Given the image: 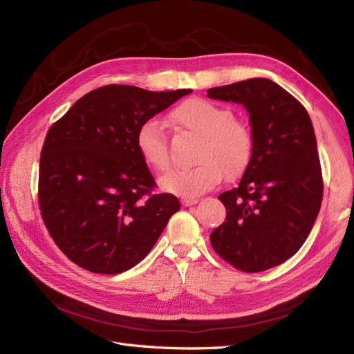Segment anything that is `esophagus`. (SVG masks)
Segmentation results:
<instances>
[{
    "label": "esophagus",
    "instance_id": "esophagus-1",
    "mask_svg": "<svg viewBox=\"0 0 354 354\" xmlns=\"http://www.w3.org/2000/svg\"><path fill=\"white\" fill-rule=\"evenodd\" d=\"M198 202H199V199H198V198H184V199H181V204H183L184 207L196 205Z\"/></svg>",
    "mask_w": 354,
    "mask_h": 354
}]
</instances>
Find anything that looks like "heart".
<instances>
[{
    "instance_id": "1",
    "label": "heart",
    "mask_w": 354,
    "mask_h": 354,
    "mask_svg": "<svg viewBox=\"0 0 354 354\" xmlns=\"http://www.w3.org/2000/svg\"><path fill=\"white\" fill-rule=\"evenodd\" d=\"M176 129L199 137L194 164L189 169H173L160 179L161 189L184 198H194L212 190L222 176L236 179L243 175L254 153V137L250 127L234 117V112L205 99H190L170 112ZM141 160L156 171L170 165L167 135L155 118L141 123L135 135Z\"/></svg>"
}]
</instances>
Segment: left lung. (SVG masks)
I'll return each mask as SVG.
<instances>
[{"instance_id":"obj_1","label":"left lung","mask_w":354,"mask_h":354,"mask_svg":"<svg viewBox=\"0 0 354 354\" xmlns=\"http://www.w3.org/2000/svg\"><path fill=\"white\" fill-rule=\"evenodd\" d=\"M208 97L250 112L252 160L236 189L222 193L225 222L213 250L242 272H261L297 254L322 202V171L313 126L295 97L269 79L209 88Z\"/></svg>"}]
</instances>
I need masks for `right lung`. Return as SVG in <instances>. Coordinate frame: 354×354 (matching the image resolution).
I'll return each mask as SVG.
<instances>
[{"mask_svg":"<svg viewBox=\"0 0 354 354\" xmlns=\"http://www.w3.org/2000/svg\"><path fill=\"white\" fill-rule=\"evenodd\" d=\"M190 93L106 85L51 124L41 150L37 199L51 239L77 266L95 274L133 268L181 208L173 194L153 193L156 183L135 135L141 123Z\"/></svg>","mask_w":354,"mask_h":354,"instance_id":"obj_1","label":"right lung"}]
</instances>
